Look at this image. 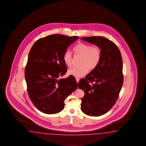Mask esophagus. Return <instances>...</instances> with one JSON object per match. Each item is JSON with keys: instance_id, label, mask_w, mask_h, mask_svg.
<instances>
[{"instance_id": "34e87169", "label": "esophagus", "mask_w": 146, "mask_h": 146, "mask_svg": "<svg viewBox=\"0 0 146 146\" xmlns=\"http://www.w3.org/2000/svg\"><path fill=\"white\" fill-rule=\"evenodd\" d=\"M76 81L77 82V83H78V82L80 81V78H76Z\"/></svg>"}]
</instances>
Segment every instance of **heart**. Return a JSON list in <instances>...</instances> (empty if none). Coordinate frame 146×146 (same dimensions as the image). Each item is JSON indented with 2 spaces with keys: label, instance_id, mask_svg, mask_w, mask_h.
<instances>
[{
  "label": "heart",
  "instance_id": "b5f03b06",
  "mask_svg": "<svg viewBox=\"0 0 146 146\" xmlns=\"http://www.w3.org/2000/svg\"><path fill=\"white\" fill-rule=\"evenodd\" d=\"M76 56H82L80 66L73 67L68 70V74L75 77L80 78L88 73V68L93 70L98 65L101 58V49L98 46H92L90 44L80 43L74 48ZM63 60L65 65L71 67L73 61L72 52L67 50L63 56Z\"/></svg>",
  "mask_w": 146,
  "mask_h": 146
}]
</instances>
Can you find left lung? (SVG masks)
<instances>
[{
	"label": "left lung",
	"instance_id": "left-lung-1",
	"mask_svg": "<svg viewBox=\"0 0 146 146\" xmlns=\"http://www.w3.org/2000/svg\"><path fill=\"white\" fill-rule=\"evenodd\" d=\"M81 39L101 49L98 65L78 83L85 93L81 99V110L88 116H100L110 110L118 99L123 84L122 58L117 46L105 37Z\"/></svg>",
	"mask_w": 146,
	"mask_h": 146
}]
</instances>
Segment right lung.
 I'll list each match as a JSON object with an SVG mask.
<instances>
[{"label": "right lung", "instance_id": "right-lung-1", "mask_svg": "<svg viewBox=\"0 0 146 146\" xmlns=\"http://www.w3.org/2000/svg\"><path fill=\"white\" fill-rule=\"evenodd\" d=\"M79 37L55 34L36 41L30 51L25 71L27 91L35 107L43 113H58L64 108L66 98L76 89L74 76L65 74L67 66L63 56Z\"/></svg>", "mask_w": 146, "mask_h": 146}]
</instances>
